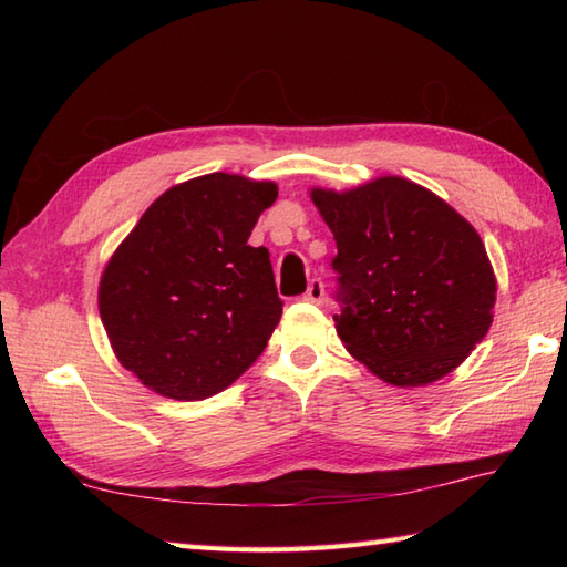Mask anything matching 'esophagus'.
<instances>
[{"instance_id":"34e87169","label":"esophagus","mask_w":567,"mask_h":567,"mask_svg":"<svg viewBox=\"0 0 567 567\" xmlns=\"http://www.w3.org/2000/svg\"><path fill=\"white\" fill-rule=\"evenodd\" d=\"M323 282L319 280V277H315V280L309 282V287H307V292H305V299L307 302H311V305H321L323 302Z\"/></svg>"}]
</instances>
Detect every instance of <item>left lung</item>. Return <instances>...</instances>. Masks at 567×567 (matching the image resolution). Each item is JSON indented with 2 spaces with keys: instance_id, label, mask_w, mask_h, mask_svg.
<instances>
[{
  "instance_id": "obj_1",
  "label": "left lung",
  "mask_w": 567,
  "mask_h": 567,
  "mask_svg": "<svg viewBox=\"0 0 567 567\" xmlns=\"http://www.w3.org/2000/svg\"><path fill=\"white\" fill-rule=\"evenodd\" d=\"M336 240L346 351L394 388L449 375L492 327L497 280L483 238L451 204L388 175L311 189Z\"/></svg>"
}]
</instances>
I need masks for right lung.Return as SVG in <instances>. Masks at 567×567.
Listing matches in <instances>:
<instances>
[{"label": "right lung", "mask_w": 567, "mask_h": 567, "mask_svg": "<svg viewBox=\"0 0 567 567\" xmlns=\"http://www.w3.org/2000/svg\"><path fill=\"white\" fill-rule=\"evenodd\" d=\"M275 183L212 173L155 199L100 280V317L128 372L197 402L256 363L282 317L268 248L248 246Z\"/></svg>", "instance_id": "add662e5"}]
</instances>
